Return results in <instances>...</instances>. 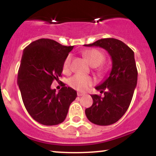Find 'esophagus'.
Returning <instances> with one entry per match:
<instances>
[{
	"mask_svg": "<svg viewBox=\"0 0 156 156\" xmlns=\"http://www.w3.org/2000/svg\"><path fill=\"white\" fill-rule=\"evenodd\" d=\"M84 94H84V93H82V92H77V95L79 96V97H80V96H83Z\"/></svg>",
	"mask_w": 156,
	"mask_h": 156,
	"instance_id": "esophagus-1",
	"label": "esophagus"
}]
</instances>
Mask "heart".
Masks as SVG:
<instances>
[{
	"instance_id": "obj_1",
	"label": "heart",
	"mask_w": 156,
	"mask_h": 156,
	"mask_svg": "<svg viewBox=\"0 0 156 156\" xmlns=\"http://www.w3.org/2000/svg\"><path fill=\"white\" fill-rule=\"evenodd\" d=\"M84 56L87 58L91 66L97 67L104 60V55L101 51L96 49L89 50L84 53ZM71 61L72 58L70 55H68L63 63V72L66 74L70 73L71 71ZM94 80L91 77L83 76L80 75H75L68 80V83L73 89L78 91L87 90L89 87L92 86Z\"/></svg>"
}]
</instances>
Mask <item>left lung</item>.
Segmentation results:
<instances>
[{
  "instance_id": "1",
  "label": "left lung",
  "mask_w": 156,
  "mask_h": 156,
  "mask_svg": "<svg viewBox=\"0 0 156 156\" xmlns=\"http://www.w3.org/2000/svg\"><path fill=\"white\" fill-rule=\"evenodd\" d=\"M84 45L103 48L112 60L109 76L95 87L104 96L91 95L93 104L85 110L86 116L95 125H112L128 110L136 87L138 72L134 53L124 42L114 38L101 39Z\"/></svg>"
}]
</instances>
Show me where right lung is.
<instances>
[{
  "label": "right lung",
  "instance_id": "1",
  "mask_svg": "<svg viewBox=\"0 0 156 156\" xmlns=\"http://www.w3.org/2000/svg\"><path fill=\"white\" fill-rule=\"evenodd\" d=\"M73 48L53 39H39L23 51L17 83L27 112L40 124L62 123L76 100V91L64 83L58 93L51 88L53 80L58 81L62 76L64 60Z\"/></svg>",
  "mask_w": 156,
  "mask_h": 156
}]
</instances>
